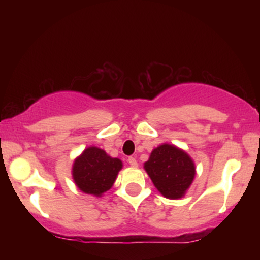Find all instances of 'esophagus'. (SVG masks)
Returning <instances> with one entry per match:
<instances>
[{
    "instance_id": "34e87169",
    "label": "esophagus",
    "mask_w": 260,
    "mask_h": 260,
    "mask_svg": "<svg viewBox=\"0 0 260 260\" xmlns=\"http://www.w3.org/2000/svg\"><path fill=\"white\" fill-rule=\"evenodd\" d=\"M128 164H129V165L132 166V168H137V166H138V162H137L136 157H133V156L128 157Z\"/></svg>"
}]
</instances>
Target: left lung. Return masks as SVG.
I'll list each match as a JSON object with an SVG mask.
<instances>
[{
    "instance_id": "obj_1",
    "label": "left lung",
    "mask_w": 260,
    "mask_h": 260,
    "mask_svg": "<svg viewBox=\"0 0 260 260\" xmlns=\"http://www.w3.org/2000/svg\"><path fill=\"white\" fill-rule=\"evenodd\" d=\"M144 169L156 189L169 199L182 198L196 176L194 162L189 155L166 143L151 151Z\"/></svg>"
}]
</instances>
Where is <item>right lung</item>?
<instances>
[{"instance_id":"add662e5","label":"right lung","mask_w":260,"mask_h":260,"mask_svg":"<svg viewBox=\"0 0 260 260\" xmlns=\"http://www.w3.org/2000/svg\"><path fill=\"white\" fill-rule=\"evenodd\" d=\"M122 161L103 149L89 147L74 160L72 176L76 186L86 194L100 197L115 183Z\"/></svg>"}]
</instances>
